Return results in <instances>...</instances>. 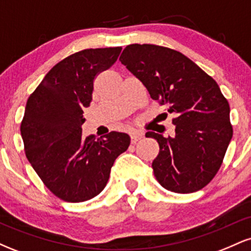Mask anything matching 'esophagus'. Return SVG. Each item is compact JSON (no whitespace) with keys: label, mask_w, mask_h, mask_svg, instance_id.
Segmentation results:
<instances>
[{"label":"esophagus","mask_w":251,"mask_h":251,"mask_svg":"<svg viewBox=\"0 0 251 251\" xmlns=\"http://www.w3.org/2000/svg\"><path fill=\"white\" fill-rule=\"evenodd\" d=\"M142 138H143V133H140V132H133V133H131V143L135 144L138 140L142 139Z\"/></svg>","instance_id":"34e87169"}]
</instances>
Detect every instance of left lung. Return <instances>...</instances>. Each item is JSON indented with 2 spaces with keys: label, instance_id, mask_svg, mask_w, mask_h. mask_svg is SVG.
Returning <instances> with one entry per match:
<instances>
[{
  "label": "left lung",
  "instance_id": "1",
  "mask_svg": "<svg viewBox=\"0 0 251 251\" xmlns=\"http://www.w3.org/2000/svg\"><path fill=\"white\" fill-rule=\"evenodd\" d=\"M119 60L175 116V135L146 133L159 144L152 162L155 179L177 194L203 189L220 170L232 138L229 102L217 82L184 54L162 46L129 45Z\"/></svg>",
  "mask_w": 251,
  "mask_h": 251
}]
</instances>
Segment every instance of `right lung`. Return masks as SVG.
Segmentation results:
<instances>
[{"instance_id":"right-lung-1","label":"right lung","mask_w":251,"mask_h":251,"mask_svg":"<svg viewBox=\"0 0 251 251\" xmlns=\"http://www.w3.org/2000/svg\"><path fill=\"white\" fill-rule=\"evenodd\" d=\"M122 47L83 50L56 63L28 98L21 135L27 159L46 186L65 201L96 197L131 138L109 132L82 137L83 108L92 101L93 81L108 70Z\"/></svg>"}]
</instances>
